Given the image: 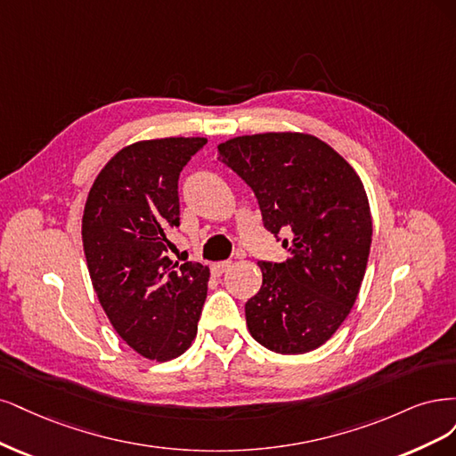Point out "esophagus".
<instances>
[{"label": "esophagus", "mask_w": 456, "mask_h": 456, "mask_svg": "<svg viewBox=\"0 0 456 456\" xmlns=\"http://www.w3.org/2000/svg\"><path fill=\"white\" fill-rule=\"evenodd\" d=\"M229 267H231V261H217L212 265V273L216 276H222L225 271H229Z\"/></svg>", "instance_id": "esophagus-1"}]
</instances>
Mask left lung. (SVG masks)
Listing matches in <instances>:
<instances>
[{
  "label": "left lung",
  "instance_id": "obj_1",
  "mask_svg": "<svg viewBox=\"0 0 456 456\" xmlns=\"http://www.w3.org/2000/svg\"><path fill=\"white\" fill-rule=\"evenodd\" d=\"M224 165L252 187L263 225L288 257L261 261V289L246 303L254 339L305 354L339 330L354 305L371 248V212L356 170L303 132L237 136L217 145Z\"/></svg>",
  "mask_w": 456,
  "mask_h": 456
}]
</instances>
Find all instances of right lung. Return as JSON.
<instances>
[{"instance_id":"right-lung-1","label":"right lung","mask_w":456,"mask_h":456,"mask_svg":"<svg viewBox=\"0 0 456 456\" xmlns=\"http://www.w3.org/2000/svg\"><path fill=\"white\" fill-rule=\"evenodd\" d=\"M207 138L130 143L100 170L83 212V249L113 330L157 362L191 346L208 291V267L172 261L168 231L180 225V172Z\"/></svg>"}]
</instances>
